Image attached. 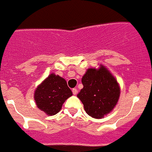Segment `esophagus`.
I'll return each instance as SVG.
<instances>
[{"label": "esophagus", "instance_id": "1", "mask_svg": "<svg viewBox=\"0 0 152 152\" xmlns=\"http://www.w3.org/2000/svg\"><path fill=\"white\" fill-rule=\"evenodd\" d=\"M72 91H73V95H76V94H77V89H76V88H73Z\"/></svg>", "mask_w": 152, "mask_h": 152}]
</instances>
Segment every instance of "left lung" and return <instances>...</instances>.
<instances>
[{"instance_id": "left-lung-1", "label": "left lung", "mask_w": 152, "mask_h": 152, "mask_svg": "<svg viewBox=\"0 0 152 152\" xmlns=\"http://www.w3.org/2000/svg\"><path fill=\"white\" fill-rule=\"evenodd\" d=\"M83 88L77 95L85 110L93 118H102L116 106L120 87L115 78L104 66L91 68L82 79Z\"/></svg>"}]
</instances>
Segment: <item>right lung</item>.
<instances>
[{
  "label": "right lung",
  "instance_id": "add662e5",
  "mask_svg": "<svg viewBox=\"0 0 152 152\" xmlns=\"http://www.w3.org/2000/svg\"><path fill=\"white\" fill-rule=\"evenodd\" d=\"M73 95L66 80L52 73L35 91L37 107L48 115H54L61 110L64 102Z\"/></svg>",
  "mask_w": 152,
  "mask_h": 152
}]
</instances>
